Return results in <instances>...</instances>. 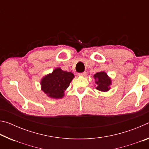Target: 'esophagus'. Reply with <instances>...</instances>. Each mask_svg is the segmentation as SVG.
<instances>
[{
	"label": "esophagus",
	"instance_id": "esophagus-1",
	"mask_svg": "<svg viewBox=\"0 0 149 149\" xmlns=\"http://www.w3.org/2000/svg\"><path fill=\"white\" fill-rule=\"evenodd\" d=\"M87 74L86 72H82V73H79L78 74V75H79V76H85Z\"/></svg>",
	"mask_w": 149,
	"mask_h": 149
}]
</instances>
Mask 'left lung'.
<instances>
[{"label": "left lung", "mask_w": 149, "mask_h": 149, "mask_svg": "<svg viewBox=\"0 0 149 149\" xmlns=\"http://www.w3.org/2000/svg\"><path fill=\"white\" fill-rule=\"evenodd\" d=\"M95 83L97 86L96 89L100 91L106 92L110 89V85L111 84L110 78L108 76L107 73L104 72H98L94 75Z\"/></svg>", "instance_id": "left-lung-1"}]
</instances>
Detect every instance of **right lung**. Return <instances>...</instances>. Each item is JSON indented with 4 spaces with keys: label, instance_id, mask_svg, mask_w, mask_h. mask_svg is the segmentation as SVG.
I'll return each instance as SVG.
<instances>
[{
    "label": "right lung",
    "instance_id": "obj_1",
    "mask_svg": "<svg viewBox=\"0 0 149 149\" xmlns=\"http://www.w3.org/2000/svg\"><path fill=\"white\" fill-rule=\"evenodd\" d=\"M74 75L72 72L55 69L52 73L42 78L41 82V89L48 97L52 99H60L64 95L65 90L69 87Z\"/></svg>",
    "mask_w": 149,
    "mask_h": 149
}]
</instances>
